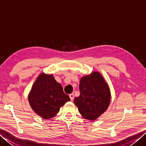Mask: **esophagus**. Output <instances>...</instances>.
Listing matches in <instances>:
<instances>
[{
	"label": "esophagus",
	"instance_id": "esophagus-1",
	"mask_svg": "<svg viewBox=\"0 0 146 146\" xmlns=\"http://www.w3.org/2000/svg\"><path fill=\"white\" fill-rule=\"evenodd\" d=\"M69 96H70V98L71 99V100L73 101V99H74V94H70Z\"/></svg>",
	"mask_w": 146,
	"mask_h": 146
}]
</instances>
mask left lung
Masks as SVG:
<instances>
[{
	"instance_id": "1",
	"label": "left lung",
	"mask_w": 146,
	"mask_h": 146,
	"mask_svg": "<svg viewBox=\"0 0 146 146\" xmlns=\"http://www.w3.org/2000/svg\"><path fill=\"white\" fill-rule=\"evenodd\" d=\"M79 88L80 95L74 99L80 113L84 119L95 120L109 106L111 93L109 86L98 71L82 77Z\"/></svg>"
}]
</instances>
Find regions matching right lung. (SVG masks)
I'll use <instances>...</instances> for the list:
<instances>
[{"label":"right lung","instance_id":"right-lung-1","mask_svg":"<svg viewBox=\"0 0 146 146\" xmlns=\"http://www.w3.org/2000/svg\"><path fill=\"white\" fill-rule=\"evenodd\" d=\"M53 75L41 73L36 78L28 95L30 106L35 112L44 119L54 117L60 108L70 101Z\"/></svg>","mask_w":146,"mask_h":146}]
</instances>
